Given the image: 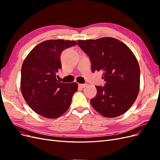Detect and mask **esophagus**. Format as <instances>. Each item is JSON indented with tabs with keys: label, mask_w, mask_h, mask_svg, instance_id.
Listing matches in <instances>:
<instances>
[{
	"label": "esophagus",
	"mask_w": 160,
	"mask_h": 160,
	"mask_svg": "<svg viewBox=\"0 0 160 160\" xmlns=\"http://www.w3.org/2000/svg\"><path fill=\"white\" fill-rule=\"evenodd\" d=\"M85 86H87V84H79V88L83 89Z\"/></svg>",
	"instance_id": "1"
}]
</instances>
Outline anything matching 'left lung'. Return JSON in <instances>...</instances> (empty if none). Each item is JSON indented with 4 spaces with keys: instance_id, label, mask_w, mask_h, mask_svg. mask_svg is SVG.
<instances>
[{
    "instance_id": "left-lung-1",
    "label": "left lung",
    "mask_w": 160,
    "mask_h": 160,
    "mask_svg": "<svg viewBox=\"0 0 160 160\" xmlns=\"http://www.w3.org/2000/svg\"><path fill=\"white\" fill-rule=\"evenodd\" d=\"M81 49L91 61V69L102 71L104 87H96L98 93L91 104L99 113L113 118L125 113L136 100L139 91L140 69L129 48L112 37L79 40Z\"/></svg>"
}]
</instances>
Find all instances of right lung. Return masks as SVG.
<instances>
[{"instance_id":"right-lung-1","label":"right lung","mask_w":160,"mask_h":160,"mask_svg":"<svg viewBox=\"0 0 160 160\" xmlns=\"http://www.w3.org/2000/svg\"><path fill=\"white\" fill-rule=\"evenodd\" d=\"M77 42L47 40L35 47L24 61L21 68V91L28 106L38 115L55 119L69 109L77 83H60L56 74L61 68V54Z\"/></svg>"}]
</instances>
